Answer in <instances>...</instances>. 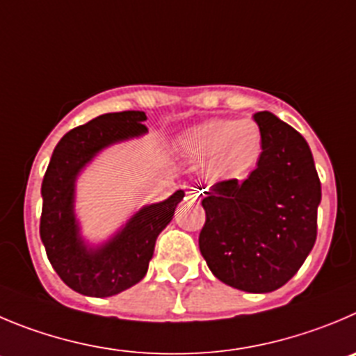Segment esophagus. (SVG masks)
I'll use <instances>...</instances> for the list:
<instances>
[{
  "label": "esophagus",
  "mask_w": 356,
  "mask_h": 356,
  "mask_svg": "<svg viewBox=\"0 0 356 356\" xmlns=\"http://www.w3.org/2000/svg\"><path fill=\"white\" fill-rule=\"evenodd\" d=\"M202 193H204V189H200V188H191V189H189V191H188V197L191 198V200H193V202H200Z\"/></svg>",
  "instance_id": "obj_1"
}]
</instances>
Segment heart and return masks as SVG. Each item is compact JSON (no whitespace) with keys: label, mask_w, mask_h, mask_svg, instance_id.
<instances>
[{"label":"heart","mask_w":356,"mask_h":356,"mask_svg":"<svg viewBox=\"0 0 356 356\" xmlns=\"http://www.w3.org/2000/svg\"><path fill=\"white\" fill-rule=\"evenodd\" d=\"M177 147L193 161L207 159L212 174H238L251 167L260 154L261 131L251 119H209L186 129Z\"/></svg>","instance_id":"obj_1"}]
</instances>
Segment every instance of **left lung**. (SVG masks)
<instances>
[{"mask_svg": "<svg viewBox=\"0 0 356 356\" xmlns=\"http://www.w3.org/2000/svg\"><path fill=\"white\" fill-rule=\"evenodd\" d=\"M261 154L245 181L205 191L202 257L225 284L268 293L286 284L316 242L321 184L307 142L270 112L253 115Z\"/></svg>", "mask_w": 356, "mask_h": 356, "instance_id": "obj_1", "label": "left lung"}]
</instances>
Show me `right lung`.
<instances>
[{"label": "right lung", "mask_w": 356, "mask_h": 356, "mask_svg": "<svg viewBox=\"0 0 356 356\" xmlns=\"http://www.w3.org/2000/svg\"><path fill=\"white\" fill-rule=\"evenodd\" d=\"M145 119L140 111L112 112L70 129L56 145L43 175L40 237L63 283L88 297H112L144 279L156 238L184 198L179 189L167 200L145 205L98 248L82 241L73 211L79 174L102 149L144 135Z\"/></svg>", "instance_id": "1"}]
</instances>
